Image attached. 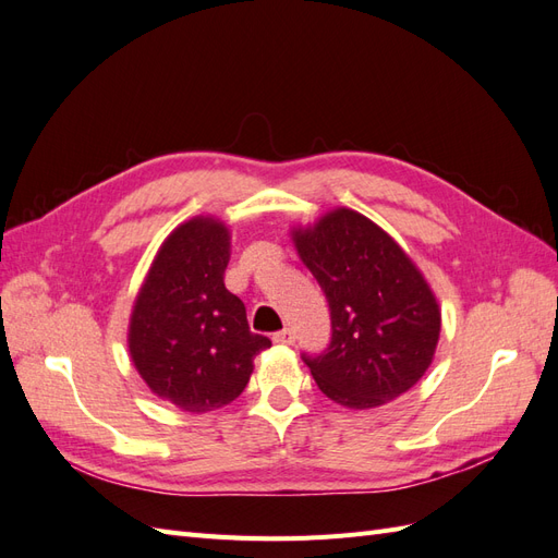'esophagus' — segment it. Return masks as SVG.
Listing matches in <instances>:
<instances>
[{"instance_id": "34e87169", "label": "esophagus", "mask_w": 558, "mask_h": 558, "mask_svg": "<svg viewBox=\"0 0 558 558\" xmlns=\"http://www.w3.org/2000/svg\"><path fill=\"white\" fill-rule=\"evenodd\" d=\"M272 340H275L277 344H293V342H295V335H293L291 328H283V330L275 332Z\"/></svg>"}]
</instances>
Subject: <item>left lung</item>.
<instances>
[{"label": "left lung", "instance_id": "obj_1", "mask_svg": "<svg viewBox=\"0 0 558 558\" xmlns=\"http://www.w3.org/2000/svg\"><path fill=\"white\" fill-rule=\"evenodd\" d=\"M293 242L330 310V344L302 353L320 391L349 410L410 391L433 361L440 307L408 253L351 209L293 230Z\"/></svg>", "mask_w": 558, "mask_h": 558}]
</instances>
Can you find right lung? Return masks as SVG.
<instances>
[{"mask_svg": "<svg viewBox=\"0 0 558 558\" xmlns=\"http://www.w3.org/2000/svg\"><path fill=\"white\" fill-rule=\"evenodd\" d=\"M230 232L193 218L160 246L130 318V356L156 396L183 412H211L238 398L253 359L272 347L248 330L244 302L226 289Z\"/></svg>", "mask_w": 558, "mask_h": 558, "instance_id": "obj_1", "label": "right lung"}]
</instances>
